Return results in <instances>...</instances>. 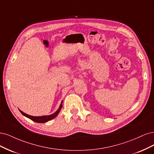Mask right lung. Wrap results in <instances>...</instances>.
I'll return each instance as SVG.
<instances>
[{
    "mask_svg": "<svg viewBox=\"0 0 154 154\" xmlns=\"http://www.w3.org/2000/svg\"><path fill=\"white\" fill-rule=\"evenodd\" d=\"M63 101L62 100L61 103L60 104V106H59V109H57L55 112H54V114H52V115H48V116H31V115H27V114L23 112V111H22L21 110H20V109H19V111H20V112L22 114V115H23V116H25L27 117V118H29V119H31V120H32V121H34V122H37V123H45V122H47L48 121H50V120H52L53 118H56V117L57 116V115L59 114V111H61V108H62V106H63L62 103H63Z\"/></svg>",
    "mask_w": 154,
    "mask_h": 154,
    "instance_id": "right-lung-1",
    "label": "right lung"
}]
</instances>
